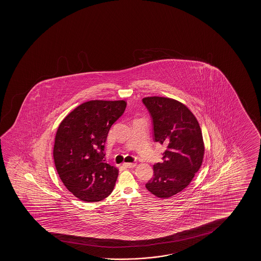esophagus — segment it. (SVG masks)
Segmentation results:
<instances>
[{"label":"esophagus","mask_w":261,"mask_h":261,"mask_svg":"<svg viewBox=\"0 0 261 261\" xmlns=\"http://www.w3.org/2000/svg\"><path fill=\"white\" fill-rule=\"evenodd\" d=\"M124 166L126 168H135L136 166V163H124Z\"/></svg>","instance_id":"34e87169"}]
</instances>
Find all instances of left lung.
Returning a JSON list of instances; mask_svg holds the SVG:
<instances>
[{
    "label": "left lung",
    "mask_w": 261,
    "mask_h": 261,
    "mask_svg": "<svg viewBox=\"0 0 261 261\" xmlns=\"http://www.w3.org/2000/svg\"><path fill=\"white\" fill-rule=\"evenodd\" d=\"M153 119L154 140L164 144L163 162L153 166V177L147 190L155 196L167 199L189 186L203 161L202 133L189 108L168 97L143 99Z\"/></svg>",
    "instance_id": "1"
}]
</instances>
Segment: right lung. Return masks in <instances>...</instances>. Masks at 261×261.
I'll return each mask as SVG.
<instances>
[{"mask_svg":"<svg viewBox=\"0 0 261 261\" xmlns=\"http://www.w3.org/2000/svg\"><path fill=\"white\" fill-rule=\"evenodd\" d=\"M125 107L124 100H89L68 113L59 125L54 164L66 188L80 200L100 201L114 189L118 169L105 162L104 144L111 125Z\"/></svg>","mask_w":261,"mask_h":261,"instance_id":"right-lung-1","label":"right lung"}]
</instances>
